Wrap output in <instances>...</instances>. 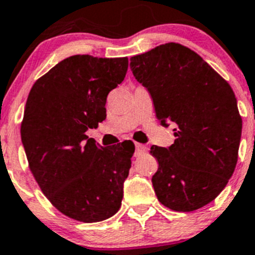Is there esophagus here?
I'll return each mask as SVG.
<instances>
[{
	"label": "esophagus",
	"instance_id": "1",
	"mask_svg": "<svg viewBox=\"0 0 255 255\" xmlns=\"http://www.w3.org/2000/svg\"><path fill=\"white\" fill-rule=\"evenodd\" d=\"M145 152H147V146L142 145V143H136V152H134V155L140 156V155L145 154Z\"/></svg>",
	"mask_w": 255,
	"mask_h": 255
}]
</instances>
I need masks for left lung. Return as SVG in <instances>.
Wrapping results in <instances>:
<instances>
[{"label": "left lung", "mask_w": 255, "mask_h": 255, "mask_svg": "<svg viewBox=\"0 0 255 255\" xmlns=\"http://www.w3.org/2000/svg\"><path fill=\"white\" fill-rule=\"evenodd\" d=\"M130 70L149 91L161 125L174 123V143L151 146L158 200L176 212L213 201L238 163L243 121L231 86L196 52L165 43L130 57Z\"/></svg>", "instance_id": "left-lung-1"}]
</instances>
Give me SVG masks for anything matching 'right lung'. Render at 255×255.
Wrapping results in <instances>:
<instances>
[{
    "mask_svg": "<svg viewBox=\"0 0 255 255\" xmlns=\"http://www.w3.org/2000/svg\"><path fill=\"white\" fill-rule=\"evenodd\" d=\"M127 69V57L74 55L37 79L26 99L20 133L30 172L75 221L100 222L121 208L133 142L103 147L86 132L106 118V97Z\"/></svg>",
    "mask_w": 255,
    "mask_h": 255,
    "instance_id": "right-lung-1",
    "label": "right lung"
}]
</instances>
